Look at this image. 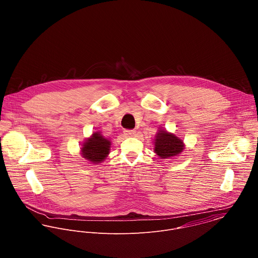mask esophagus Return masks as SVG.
<instances>
[{"label":"esophagus","mask_w":258,"mask_h":258,"mask_svg":"<svg viewBox=\"0 0 258 258\" xmlns=\"http://www.w3.org/2000/svg\"><path fill=\"white\" fill-rule=\"evenodd\" d=\"M123 133H124V136H126V137H132V136H134V135H135L136 131H135V130L125 129V130L123 131Z\"/></svg>","instance_id":"1"}]
</instances>
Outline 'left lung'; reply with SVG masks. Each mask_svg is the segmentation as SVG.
<instances>
[{
	"label": "left lung",
	"instance_id": "1",
	"mask_svg": "<svg viewBox=\"0 0 258 258\" xmlns=\"http://www.w3.org/2000/svg\"><path fill=\"white\" fill-rule=\"evenodd\" d=\"M184 149L183 141L174 134L161 130L155 140V152L162 159H169L179 155Z\"/></svg>",
	"mask_w": 258,
	"mask_h": 258
}]
</instances>
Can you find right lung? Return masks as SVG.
Instances as JSON below:
<instances>
[{
  "instance_id": "1",
  "label": "right lung",
  "mask_w": 258,
  "mask_h": 258,
  "mask_svg": "<svg viewBox=\"0 0 258 258\" xmlns=\"http://www.w3.org/2000/svg\"><path fill=\"white\" fill-rule=\"evenodd\" d=\"M110 141L105 139L100 133L94 132L81 148L83 157L93 163H100L109 154Z\"/></svg>"
}]
</instances>
